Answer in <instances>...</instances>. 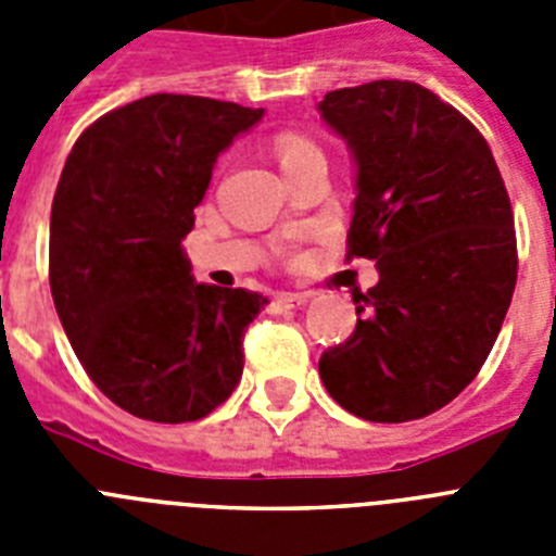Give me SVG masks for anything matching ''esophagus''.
I'll list each match as a JSON object with an SVG mask.
<instances>
[{
  "label": "esophagus",
  "instance_id": "1",
  "mask_svg": "<svg viewBox=\"0 0 556 556\" xmlns=\"http://www.w3.org/2000/svg\"><path fill=\"white\" fill-rule=\"evenodd\" d=\"M308 303V294H301V292H283L278 294L273 301V308L275 312H292V308H301Z\"/></svg>",
  "mask_w": 556,
  "mask_h": 556
}]
</instances>
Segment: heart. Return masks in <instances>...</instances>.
I'll use <instances>...</instances> for the list:
<instances>
[{
    "label": "heart",
    "instance_id": "b5f03b06",
    "mask_svg": "<svg viewBox=\"0 0 556 556\" xmlns=\"http://www.w3.org/2000/svg\"><path fill=\"white\" fill-rule=\"evenodd\" d=\"M273 152L275 161H278V166H281V172L287 178H292L294 172L301 169V166H306L308 161L323 159L320 147L314 144L308 136H303V132H281V136L275 139Z\"/></svg>",
    "mask_w": 556,
    "mask_h": 556
}]
</instances>
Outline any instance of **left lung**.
Instances as JSON below:
<instances>
[{
	"label": "left lung",
	"instance_id": "left-lung-1",
	"mask_svg": "<svg viewBox=\"0 0 556 556\" xmlns=\"http://www.w3.org/2000/svg\"><path fill=\"white\" fill-rule=\"evenodd\" d=\"M320 113L358 166L345 262L378 267L320 378L356 417L420 420L479 376L507 317L518 278L507 186L473 122L417 83L328 91Z\"/></svg>",
	"mask_w": 556,
	"mask_h": 556
}]
</instances>
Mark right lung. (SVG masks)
I'll use <instances>...</instances> for the list:
<instances>
[{
    "mask_svg": "<svg viewBox=\"0 0 556 556\" xmlns=\"http://www.w3.org/2000/svg\"><path fill=\"white\" fill-rule=\"evenodd\" d=\"M262 108L150 94L88 125L49 219V287L97 390L152 424H189L228 401L258 292L194 283L184 239L211 169Z\"/></svg>",
    "mask_w": 556,
    "mask_h": 556,
    "instance_id": "obj_1",
    "label": "right lung"
}]
</instances>
